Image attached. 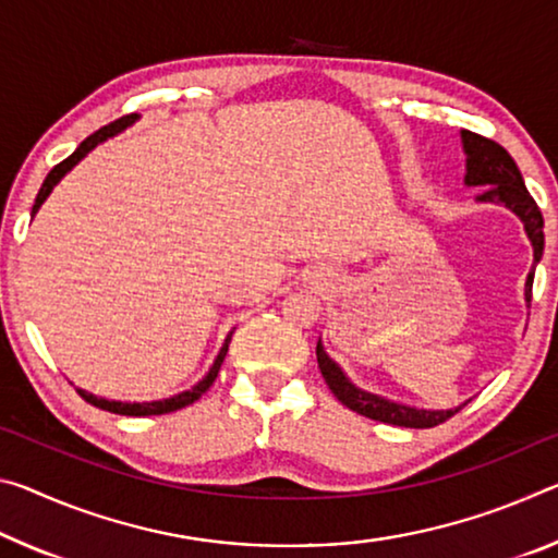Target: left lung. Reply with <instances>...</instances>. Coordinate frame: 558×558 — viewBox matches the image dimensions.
<instances>
[{"label":"left lung","instance_id":"8db88e82","mask_svg":"<svg viewBox=\"0 0 558 558\" xmlns=\"http://www.w3.org/2000/svg\"><path fill=\"white\" fill-rule=\"evenodd\" d=\"M464 151H466V185H480L484 189L480 193V201H492V203H504V206L514 210V214L524 220L526 235L534 245V263H538L544 253V216L538 210L536 201L529 196L524 179H521L519 168L514 158L497 141L474 134V131H462ZM532 282L534 272H529L526 280V300L532 303ZM317 367L325 377L330 392L338 397L348 410L362 414V417L395 424V427H412V429H429L437 427V424L447 422L449 417L462 410H441V412H429V410H414V407H404L390 400H383V397L369 395L357 390L355 385L350 383L348 377L342 375V369L335 365V362L325 355L323 344L317 342Z\"/></svg>","mask_w":558,"mask_h":558}]
</instances>
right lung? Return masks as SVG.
I'll return each instance as SVG.
<instances>
[{"instance_id": "1", "label": "right lung", "mask_w": 558, "mask_h": 558, "mask_svg": "<svg viewBox=\"0 0 558 558\" xmlns=\"http://www.w3.org/2000/svg\"><path fill=\"white\" fill-rule=\"evenodd\" d=\"M134 119H136V113H129V117H121V119H117V121H111L109 126H101L99 131H96V134L84 138L82 146H78L72 156L64 158V161L51 168L49 175H47V179H44V183H41L39 193H37V201H34L32 216L37 214L39 206L44 203V198L49 196L51 189H54L61 175H64V173L69 171V168H74L88 151H92L94 146H99L101 141H106V138L113 136V134H119V131L126 129L129 123H134ZM228 342H231V335H228L226 344H223V348H220L218 357H216V362H214V367L208 369V375L203 377L196 387H191V390H185V392H181V395L171 397V400H161V402H134V404H131V402H109V400H101V397L88 395V392H84V390H76V392L82 395L88 404L99 407V410H106V412H113V414H126V417H148V414H168V412H175V410H181V407H189V404H193L196 400H201V395H206V392L210 390V385L216 383L218 369H220V365H223V360H226Z\"/></svg>"}]
</instances>
